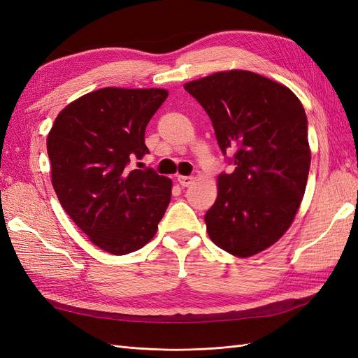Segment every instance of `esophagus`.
<instances>
[{
    "mask_svg": "<svg viewBox=\"0 0 358 358\" xmlns=\"http://www.w3.org/2000/svg\"><path fill=\"white\" fill-rule=\"evenodd\" d=\"M178 182L180 183V185L182 187H189L191 185V183L194 182V178L192 176H178Z\"/></svg>",
    "mask_w": 358,
    "mask_h": 358,
    "instance_id": "esophagus-1",
    "label": "esophagus"
}]
</instances>
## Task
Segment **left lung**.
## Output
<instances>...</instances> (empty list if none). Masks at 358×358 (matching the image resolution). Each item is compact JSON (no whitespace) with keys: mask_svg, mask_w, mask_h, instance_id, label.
I'll return each instance as SVG.
<instances>
[{"mask_svg":"<svg viewBox=\"0 0 358 358\" xmlns=\"http://www.w3.org/2000/svg\"><path fill=\"white\" fill-rule=\"evenodd\" d=\"M209 115L221 152L234 171L218 176L206 212L210 241L246 258L289 229L310 167L308 117L287 86L252 71H220L183 86Z\"/></svg>","mask_w":358,"mask_h":358,"instance_id":"8db88e82","label":"left lung"}]
</instances>
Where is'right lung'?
<instances>
[{
    "instance_id": "obj_1",
    "label": "right lung",
    "mask_w": 358,
    "mask_h": 358,
    "mask_svg": "<svg viewBox=\"0 0 358 358\" xmlns=\"http://www.w3.org/2000/svg\"><path fill=\"white\" fill-rule=\"evenodd\" d=\"M166 90L103 88L70 103L48 136L52 185L90 241L113 255L143 248L171 199V179L129 170L149 149L145 129Z\"/></svg>"
}]
</instances>
